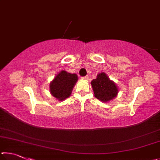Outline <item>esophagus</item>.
Listing matches in <instances>:
<instances>
[{"instance_id": "1", "label": "esophagus", "mask_w": 160, "mask_h": 160, "mask_svg": "<svg viewBox=\"0 0 160 160\" xmlns=\"http://www.w3.org/2000/svg\"><path fill=\"white\" fill-rule=\"evenodd\" d=\"M82 80H89V76L88 75H86L85 77H82Z\"/></svg>"}]
</instances>
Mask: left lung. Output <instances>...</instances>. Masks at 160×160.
<instances>
[{
  "instance_id": "8db88e82",
  "label": "left lung",
  "mask_w": 160,
  "mask_h": 160,
  "mask_svg": "<svg viewBox=\"0 0 160 160\" xmlns=\"http://www.w3.org/2000/svg\"><path fill=\"white\" fill-rule=\"evenodd\" d=\"M94 97L103 102H107L117 96L118 89L113 81L111 80L105 72L97 75L96 79L92 80Z\"/></svg>"
}]
</instances>
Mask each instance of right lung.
Masks as SVG:
<instances>
[{"label": "right lung", "mask_w": 160, "mask_h": 160, "mask_svg": "<svg viewBox=\"0 0 160 160\" xmlns=\"http://www.w3.org/2000/svg\"><path fill=\"white\" fill-rule=\"evenodd\" d=\"M78 79L76 74L61 70L50 82L49 89L51 95L59 101L65 100L70 96Z\"/></svg>", "instance_id": "1"}]
</instances>
